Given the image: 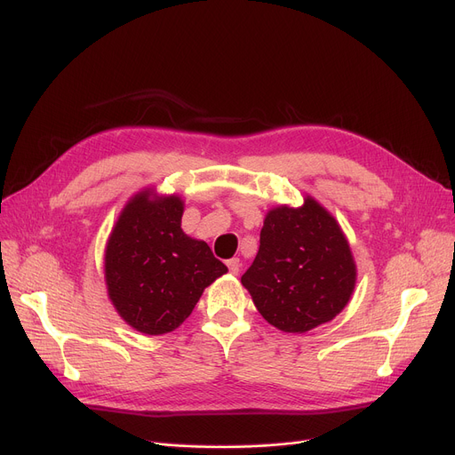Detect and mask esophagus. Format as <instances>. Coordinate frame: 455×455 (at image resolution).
Instances as JSON below:
<instances>
[{
    "mask_svg": "<svg viewBox=\"0 0 455 455\" xmlns=\"http://www.w3.org/2000/svg\"><path fill=\"white\" fill-rule=\"evenodd\" d=\"M227 267H228V271H230L232 275H237V273H240V267H242V261H240V258H232V259H228V261H227Z\"/></svg>",
    "mask_w": 455,
    "mask_h": 455,
    "instance_id": "esophagus-1",
    "label": "esophagus"
}]
</instances>
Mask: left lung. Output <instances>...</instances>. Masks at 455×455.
<instances>
[{
	"instance_id": "1",
	"label": "left lung",
	"mask_w": 455,
	"mask_h": 455,
	"mask_svg": "<svg viewBox=\"0 0 455 455\" xmlns=\"http://www.w3.org/2000/svg\"><path fill=\"white\" fill-rule=\"evenodd\" d=\"M242 283L269 324L304 333L347 306L355 266L336 220L307 197L300 208L278 206L267 213Z\"/></svg>"
}]
</instances>
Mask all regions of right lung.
Wrapping results in <instances>:
<instances>
[{
  "label": "right lung",
  "mask_w": 455,
  "mask_h": 455,
  "mask_svg": "<svg viewBox=\"0 0 455 455\" xmlns=\"http://www.w3.org/2000/svg\"><path fill=\"white\" fill-rule=\"evenodd\" d=\"M182 201L149 191L119 215L105 252L108 297L132 328L148 336L173 331L194 312L204 288L227 266L204 242L180 228Z\"/></svg>",
  "instance_id": "right-lung-1"
}]
</instances>
